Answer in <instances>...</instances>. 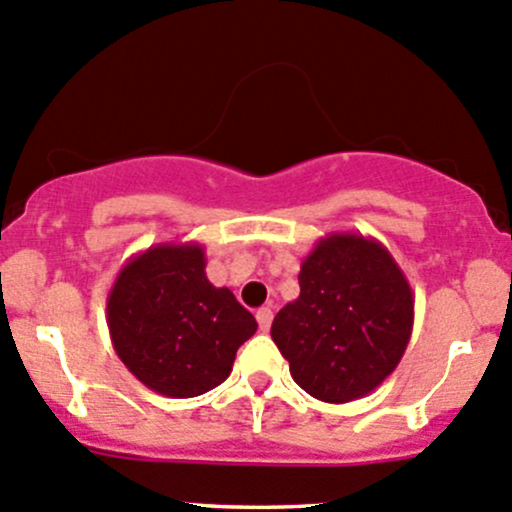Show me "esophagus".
<instances>
[{
	"instance_id": "1",
	"label": "esophagus",
	"mask_w": 512,
	"mask_h": 512,
	"mask_svg": "<svg viewBox=\"0 0 512 512\" xmlns=\"http://www.w3.org/2000/svg\"><path fill=\"white\" fill-rule=\"evenodd\" d=\"M255 317H257V325H260L262 332L270 330V325H272V310H270V307H260Z\"/></svg>"
}]
</instances>
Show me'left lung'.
<instances>
[{"label": "left lung", "instance_id": "8db88e82", "mask_svg": "<svg viewBox=\"0 0 512 512\" xmlns=\"http://www.w3.org/2000/svg\"><path fill=\"white\" fill-rule=\"evenodd\" d=\"M300 297L272 320L292 380L322 403L365 398L403 360L415 297L388 247L330 232L300 265Z\"/></svg>", "mask_w": 512, "mask_h": 512}]
</instances>
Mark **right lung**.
I'll return each mask as SVG.
<instances>
[{
    "label": "right lung",
    "instance_id": "obj_1",
    "mask_svg": "<svg viewBox=\"0 0 512 512\" xmlns=\"http://www.w3.org/2000/svg\"><path fill=\"white\" fill-rule=\"evenodd\" d=\"M205 247L160 242L130 257L107 295V327L127 370L167 398H197L232 372L257 330L252 312L205 275Z\"/></svg>",
    "mask_w": 512,
    "mask_h": 512
}]
</instances>
